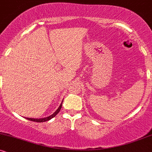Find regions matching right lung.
<instances>
[{"instance_id":"obj_1","label":"right lung","mask_w":152,"mask_h":152,"mask_svg":"<svg viewBox=\"0 0 152 152\" xmlns=\"http://www.w3.org/2000/svg\"><path fill=\"white\" fill-rule=\"evenodd\" d=\"M62 103H63V102H61V105L59 106L58 109H57L56 111L53 114H51L50 116H48V117L41 118H26V119H28V120H30V121H36V122H45V121H49L50 119H51V118H53L54 116H56L57 114H58L59 111H60V110H61V106H62Z\"/></svg>"}]
</instances>
